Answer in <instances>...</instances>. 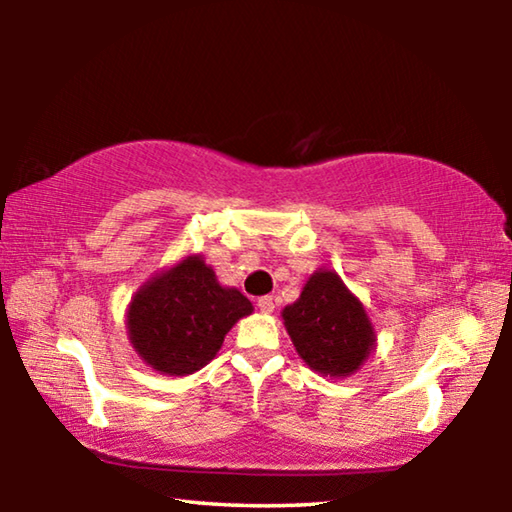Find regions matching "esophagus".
<instances>
[{
    "instance_id": "esophagus-1",
    "label": "esophagus",
    "mask_w": 512,
    "mask_h": 512,
    "mask_svg": "<svg viewBox=\"0 0 512 512\" xmlns=\"http://www.w3.org/2000/svg\"><path fill=\"white\" fill-rule=\"evenodd\" d=\"M257 307H259V311H262V314H273V309H275V302H273V296H262L257 300Z\"/></svg>"
}]
</instances>
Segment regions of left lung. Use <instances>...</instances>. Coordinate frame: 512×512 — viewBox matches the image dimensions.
Wrapping results in <instances>:
<instances>
[{
    "instance_id": "obj_1",
    "label": "left lung",
    "mask_w": 512,
    "mask_h": 512,
    "mask_svg": "<svg viewBox=\"0 0 512 512\" xmlns=\"http://www.w3.org/2000/svg\"><path fill=\"white\" fill-rule=\"evenodd\" d=\"M282 320L298 357L323 377H352L377 348L366 307L332 268L309 275Z\"/></svg>"
}]
</instances>
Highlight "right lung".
I'll use <instances>...</instances> for the list:
<instances>
[{
	"label": "right lung",
	"instance_id": "obj_1",
	"mask_svg": "<svg viewBox=\"0 0 512 512\" xmlns=\"http://www.w3.org/2000/svg\"><path fill=\"white\" fill-rule=\"evenodd\" d=\"M253 302L235 287H223L198 253L185 255L149 277L126 309V332L146 366L167 377H187L207 366L225 334Z\"/></svg>",
	"mask_w": 512,
	"mask_h": 512
}]
</instances>
